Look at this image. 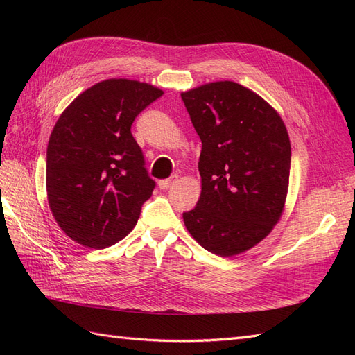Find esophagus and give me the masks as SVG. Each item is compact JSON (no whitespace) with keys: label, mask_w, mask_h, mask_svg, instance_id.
I'll return each instance as SVG.
<instances>
[{"label":"esophagus","mask_w":355,"mask_h":355,"mask_svg":"<svg viewBox=\"0 0 355 355\" xmlns=\"http://www.w3.org/2000/svg\"><path fill=\"white\" fill-rule=\"evenodd\" d=\"M176 180H178V176H173V178H170V179H164V180H159L158 182V187L161 189H167V188H170L171 185H173Z\"/></svg>","instance_id":"34e87169"}]
</instances>
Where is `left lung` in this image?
I'll list each match as a JSON object with an SVG mask.
<instances>
[{
	"mask_svg": "<svg viewBox=\"0 0 355 355\" xmlns=\"http://www.w3.org/2000/svg\"><path fill=\"white\" fill-rule=\"evenodd\" d=\"M201 139V196L184 213L201 247L234 256L261 243L280 220L288 191L290 139L272 106L234 81L182 92Z\"/></svg>",
	"mask_w": 355,
	"mask_h": 355,
	"instance_id": "left-lung-1",
	"label": "left lung"
}]
</instances>
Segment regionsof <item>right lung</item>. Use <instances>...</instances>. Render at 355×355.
<instances>
[{"label": "right lung", "mask_w": 355, "mask_h": 355, "mask_svg": "<svg viewBox=\"0 0 355 355\" xmlns=\"http://www.w3.org/2000/svg\"><path fill=\"white\" fill-rule=\"evenodd\" d=\"M163 90L128 78H110L75 98L59 116L47 145L50 210L69 239L105 249L124 239L153 196L135 118Z\"/></svg>", "instance_id": "obj_1"}]
</instances>
